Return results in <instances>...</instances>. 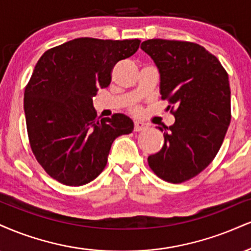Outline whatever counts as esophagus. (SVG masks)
Segmentation results:
<instances>
[{
    "instance_id": "34e87169",
    "label": "esophagus",
    "mask_w": 251,
    "mask_h": 251,
    "mask_svg": "<svg viewBox=\"0 0 251 251\" xmlns=\"http://www.w3.org/2000/svg\"><path fill=\"white\" fill-rule=\"evenodd\" d=\"M149 128V125L144 122H135L134 123V131L140 132V131H145V129Z\"/></svg>"
}]
</instances>
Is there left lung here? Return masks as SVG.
<instances>
[{
	"label": "left lung",
	"mask_w": 251,
	"mask_h": 251,
	"mask_svg": "<svg viewBox=\"0 0 251 251\" xmlns=\"http://www.w3.org/2000/svg\"><path fill=\"white\" fill-rule=\"evenodd\" d=\"M140 48L155 63L160 95L175 117L170 127H158L165 144L149 156V165L162 180L183 182L213 161L227 133L228 74L215 56L191 42L147 39Z\"/></svg>",
	"instance_id": "1"
}]
</instances>
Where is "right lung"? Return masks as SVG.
Masks as SVG:
<instances>
[{
    "label": "right lung",
    "mask_w": 251,
    "mask_h": 251,
    "mask_svg": "<svg viewBox=\"0 0 251 251\" xmlns=\"http://www.w3.org/2000/svg\"><path fill=\"white\" fill-rule=\"evenodd\" d=\"M140 39L81 37L45 51L24 91L30 146L39 165L66 186L95 180L114 139L133 131L123 113L99 119L92 98L111 83L119 60L134 55Z\"/></svg>",
    "instance_id": "add662e5"
}]
</instances>
